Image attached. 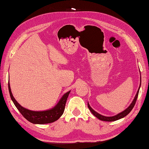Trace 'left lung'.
Returning <instances> with one entry per match:
<instances>
[{
	"instance_id": "1",
	"label": "left lung",
	"mask_w": 149,
	"mask_h": 149,
	"mask_svg": "<svg viewBox=\"0 0 149 149\" xmlns=\"http://www.w3.org/2000/svg\"><path fill=\"white\" fill-rule=\"evenodd\" d=\"M141 84V83H140V86H139V89H138L137 92V94H136L135 97L134 98V99H133L132 102L131 103V104L127 108H126L125 110H123V112L119 113V114H118L117 115L114 116H109V117H108V116H104L100 115V114H99V113H97V112H95V111L93 110L91 107H90V105H89V103H87L88 108H89V109L90 110L92 114L94 115L95 117H97V118H99L100 120H102V121H106V122H113V121H116V120H120V119H121V118H124L128 114H129V113L133 109V108L134 107V106L135 104V102H136V100H137L138 95H139V91Z\"/></svg>"
}]
</instances>
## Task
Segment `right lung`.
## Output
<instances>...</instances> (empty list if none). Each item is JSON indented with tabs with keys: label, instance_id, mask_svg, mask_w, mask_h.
I'll list each match as a JSON object with an SVG mask.
<instances>
[{
	"label": "right lung",
	"instance_id": "add662e5",
	"mask_svg": "<svg viewBox=\"0 0 149 149\" xmlns=\"http://www.w3.org/2000/svg\"><path fill=\"white\" fill-rule=\"evenodd\" d=\"M8 89L11 99L13 101L14 105L17 108V110L19 111V112L27 120H28L29 122L32 123H35V124H45V123L54 122L58 120L64 113L65 103H66L67 99L70 93V91L65 93L60 99L59 102L57 103V104L51 109L44 111H33L22 107L16 101L14 96L12 95L9 82Z\"/></svg>",
	"mask_w": 149,
	"mask_h": 149
}]
</instances>
